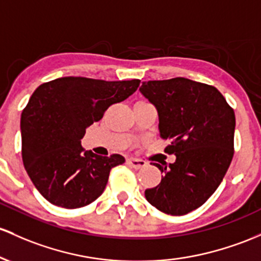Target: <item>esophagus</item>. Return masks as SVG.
<instances>
[{"instance_id": "esophagus-1", "label": "esophagus", "mask_w": 261, "mask_h": 261, "mask_svg": "<svg viewBox=\"0 0 261 261\" xmlns=\"http://www.w3.org/2000/svg\"><path fill=\"white\" fill-rule=\"evenodd\" d=\"M127 163L131 166V167L136 168V170L145 167V166L147 165V163H146V161H144V160L134 159V157H130V159H127Z\"/></svg>"}]
</instances>
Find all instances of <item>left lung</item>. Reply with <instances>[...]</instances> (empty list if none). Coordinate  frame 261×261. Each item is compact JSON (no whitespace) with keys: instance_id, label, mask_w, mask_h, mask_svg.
Instances as JSON below:
<instances>
[{"instance_id":"obj_1","label":"left lung","mask_w":261,"mask_h":261,"mask_svg":"<svg viewBox=\"0 0 261 261\" xmlns=\"http://www.w3.org/2000/svg\"><path fill=\"white\" fill-rule=\"evenodd\" d=\"M140 91L156 107L170 165L153 163L163 177L145 191L150 204L183 216L204 204L224 178L234 154L236 114L217 88L186 78L150 80Z\"/></svg>"}]
</instances>
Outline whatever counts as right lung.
<instances>
[{
  "label": "right lung",
  "mask_w": 261,
  "mask_h": 261,
  "mask_svg": "<svg viewBox=\"0 0 261 261\" xmlns=\"http://www.w3.org/2000/svg\"><path fill=\"white\" fill-rule=\"evenodd\" d=\"M139 85V79L64 76L34 90L21 116L22 160L31 181L48 202L75 210L101 196L111 168L125 159L89 152L80 140L110 105L124 101Z\"/></svg>",
  "instance_id": "obj_1"
}]
</instances>
